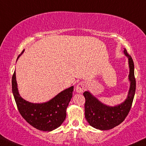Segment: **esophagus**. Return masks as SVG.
Instances as JSON below:
<instances>
[{
	"label": "esophagus",
	"mask_w": 146,
	"mask_h": 146,
	"mask_svg": "<svg viewBox=\"0 0 146 146\" xmlns=\"http://www.w3.org/2000/svg\"><path fill=\"white\" fill-rule=\"evenodd\" d=\"M86 86H85V84L84 83H79L78 84H77L76 88H75V90H76V92L78 93H82L83 92L84 90H85Z\"/></svg>",
	"instance_id": "obj_1"
}]
</instances>
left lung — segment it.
<instances>
[{
  "instance_id": "1",
  "label": "left lung",
  "mask_w": 146,
  "mask_h": 146,
  "mask_svg": "<svg viewBox=\"0 0 146 146\" xmlns=\"http://www.w3.org/2000/svg\"><path fill=\"white\" fill-rule=\"evenodd\" d=\"M124 53L129 58L130 88L126 99L121 104L111 107L102 103L88 91L84 92L85 97V117L89 124L96 129L105 131L122 123L131 110L134 99L136 81L134 74V62L126 49Z\"/></svg>"
}]
</instances>
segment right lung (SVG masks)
<instances>
[{
    "label": "right lung",
    "instance_id": "add662e5",
    "mask_svg": "<svg viewBox=\"0 0 146 146\" xmlns=\"http://www.w3.org/2000/svg\"><path fill=\"white\" fill-rule=\"evenodd\" d=\"M73 86H71L46 103H30L19 94L15 71L12 76V92L19 112L28 123L40 131H52L62 124L66 118V110L73 96Z\"/></svg>",
    "mask_w": 146,
    "mask_h": 146
}]
</instances>
